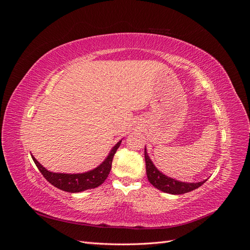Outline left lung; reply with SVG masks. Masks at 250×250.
I'll list each match as a JSON object with an SVG mask.
<instances>
[{
	"mask_svg": "<svg viewBox=\"0 0 250 250\" xmlns=\"http://www.w3.org/2000/svg\"><path fill=\"white\" fill-rule=\"evenodd\" d=\"M145 162H146V173L148 180L150 184L155 187L157 190H160L165 193H169L173 195H179L188 193L195 188L202 186L206 180L199 181V183H184V181H178L174 178L166 176L161 171H158L157 168L153 165L152 161L147 154V151L145 148Z\"/></svg>",
	"mask_w": 250,
	"mask_h": 250,
	"instance_id": "8db88e82",
	"label": "left lung"
}]
</instances>
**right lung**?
I'll use <instances>...</instances> for the list:
<instances>
[{
  "instance_id": "add662e5",
  "label": "right lung",
  "mask_w": 250,
  "mask_h": 250,
  "mask_svg": "<svg viewBox=\"0 0 250 250\" xmlns=\"http://www.w3.org/2000/svg\"><path fill=\"white\" fill-rule=\"evenodd\" d=\"M120 141L116 144L110 151L108 156L105 158V161L98 166L92 171H88L85 173H79V174H65V173H53L48 171L46 168L37 162L35 158L32 156L33 162L35 163L36 167L39 168L41 173L43 175L51 185L58 188L59 190H62L70 193H79L82 191L88 190V188H94L101 186L105 179L107 178L108 174L111 169V163L113 155L116 154L118 148L121 145Z\"/></svg>"
}]
</instances>
